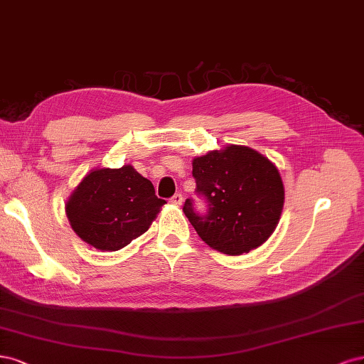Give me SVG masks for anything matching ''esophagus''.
<instances>
[{
    "instance_id": "1",
    "label": "esophagus",
    "mask_w": 364,
    "mask_h": 364,
    "mask_svg": "<svg viewBox=\"0 0 364 364\" xmlns=\"http://www.w3.org/2000/svg\"><path fill=\"white\" fill-rule=\"evenodd\" d=\"M169 201H171L172 204H175V205H180V204L183 203V195H181V193H175V195L169 199Z\"/></svg>"
}]
</instances>
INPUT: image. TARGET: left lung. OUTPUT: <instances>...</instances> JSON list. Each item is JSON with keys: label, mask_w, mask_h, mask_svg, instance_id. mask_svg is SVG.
Instances as JSON below:
<instances>
[{"label": "left lung", "mask_w": 364, "mask_h": 364, "mask_svg": "<svg viewBox=\"0 0 364 364\" xmlns=\"http://www.w3.org/2000/svg\"><path fill=\"white\" fill-rule=\"evenodd\" d=\"M196 195L204 199L199 212L187 198L183 212L198 236L228 255L260 246L274 232L284 203L278 169L248 146L230 145L193 160Z\"/></svg>", "instance_id": "obj_1"}]
</instances>
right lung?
I'll list each match as a JSON object with an SVG mask.
<instances>
[{
  "label": "right lung",
  "mask_w": 364,
  "mask_h": 364,
  "mask_svg": "<svg viewBox=\"0 0 364 364\" xmlns=\"http://www.w3.org/2000/svg\"><path fill=\"white\" fill-rule=\"evenodd\" d=\"M165 199L133 166L86 175L66 204L73 230L93 248L118 251L149 228Z\"/></svg>",
  "instance_id": "1"
}]
</instances>
